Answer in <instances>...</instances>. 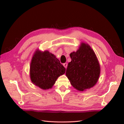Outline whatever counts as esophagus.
Here are the masks:
<instances>
[{"label": "esophagus", "instance_id": "obj_1", "mask_svg": "<svg viewBox=\"0 0 124 124\" xmlns=\"http://www.w3.org/2000/svg\"><path fill=\"white\" fill-rule=\"evenodd\" d=\"M63 66L64 67V68L66 69V68H67V66H68V63H64L63 64Z\"/></svg>", "mask_w": 124, "mask_h": 124}]
</instances>
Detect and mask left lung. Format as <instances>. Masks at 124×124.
I'll list each match as a JSON object with an SVG mask.
<instances>
[{
    "mask_svg": "<svg viewBox=\"0 0 124 124\" xmlns=\"http://www.w3.org/2000/svg\"><path fill=\"white\" fill-rule=\"evenodd\" d=\"M70 56L71 61L68 63L65 75L72 86L79 91L93 87L100 74V64L93 50L82 43Z\"/></svg>",
    "mask_w": 124,
    "mask_h": 124,
    "instance_id": "left-lung-1",
    "label": "left lung"
}]
</instances>
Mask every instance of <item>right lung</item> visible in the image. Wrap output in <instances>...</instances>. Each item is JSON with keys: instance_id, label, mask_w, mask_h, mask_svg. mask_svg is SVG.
<instances>
[{"instance_id": "1", "label": "right lung", "mask_w": 124, "mask_h": 124, "mask_svg": "<svg viewBox=\"0 0 124 124\" xmlns=\"http://www.w3.org/2000/svg\"><path fill=\"white\" fill-rule=\"evenodd\" d=\"M65 68L54 54L37 50L31 60L30 76L32 83L43 89L51 88Z\"/></svg>"}]
</instances>
